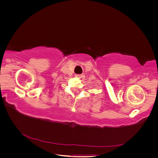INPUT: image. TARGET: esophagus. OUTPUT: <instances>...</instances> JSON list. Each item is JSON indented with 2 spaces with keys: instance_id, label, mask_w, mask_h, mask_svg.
Instances as JSON below:
<instances>
[{
  "instance_id": "esophagus-1",
  "label": "esophagus",
  "mask_w": 158,
  "mask_h": 158,
  "mask_svg": "<svg viewBox=\"0 0 158 158\" xmlns=\"http://www.w3.org/2000/svg\"><path fill=\"white\" fill-rule=\"evenodd\" d=\"M75 76H76V78H83V76H82V75H81V74H76V75H75Z\"/></svg>"
}]
</instances>
